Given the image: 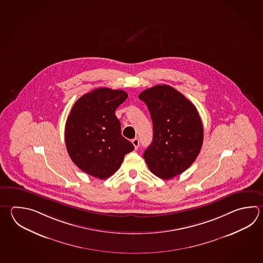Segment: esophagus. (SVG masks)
<instances>
[{
  "instance_id": "obj_1",
  "label": "esophagus",
  "mask_w": 263,
  "mask_h": 263,
  "mask_svg": "<svg viewBox=\"0 0 263 263\" xmlns=\"http://www.w3.org/2000/svg\"><path fill=\"white\" fill-rule=\"evenodd\" d=\"M132 143L134 145L135 149H138L140 146V140L138 138H135L134 140H132Z\"/></svg>"
}]
</instances>
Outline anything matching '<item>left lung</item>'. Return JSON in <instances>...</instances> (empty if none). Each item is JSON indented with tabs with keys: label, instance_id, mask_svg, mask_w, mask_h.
Here are the masks:
<instances>
[{
	"label": "left lung",
	"instance_id": "8db88e82",
	"mask_svg": "<svg viewBox=\"0 0 263 263\" xmlns=\"http://www.w3.org/2000/svg\"><path fill=\"white\" fill-rule=\"evenodd\" d=\"M150 111L154 137L143 154L151 172L172 179L186 171L198 157L203 142V125L198 110L180 91L156 85L140 92Z\"/></svg>",
	"mask_w": 263,
	"mask_h": 263
}]
</instances>
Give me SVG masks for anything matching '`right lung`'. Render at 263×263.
Masks as SVG:
<instances>
[{
    "label": "right lung",
    "instance_id": "right-lung-1",
    "mask_svg": "<svg viewBox=\"0 0 263 263\" xmlns=\"http://www.w3.org/2000/svg\"><path fill=\"white\" fill-rule=\"evenodd\" d=\"M127 93L97 88L77 100L65 123V145L70 158L82 172L107 179L118 170L134 145L121 134L115 115Z\"/></svg>",
    "mask_w": 263,
    "mask_h": 263
}]
</instances>
